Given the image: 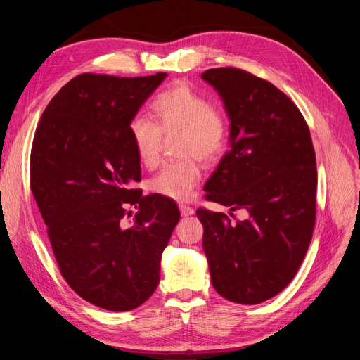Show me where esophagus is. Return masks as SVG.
I'll use <instances>...</instances> for the list:
<instances>
[{"label": "esophagus", "mask_w": 360, "mask_h": 360, "mask_svg": "<svg viewBox=\"0 0 360 360\" xmlns=\"http://www.w3.org/2000/svg\"><path fill=\"white\" fill-rule=\"evenodd\" d=\"M180 213H181V216H191V214L195 213V210L192 209V207H189L186 204H181L180 205Z\"/></svg>", "instance_id": "obj_1"}]
</instances>
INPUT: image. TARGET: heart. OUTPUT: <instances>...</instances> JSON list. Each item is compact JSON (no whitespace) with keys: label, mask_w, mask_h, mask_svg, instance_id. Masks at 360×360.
I'll return each mask as SVG.
<instances>
[{"label":"heart","mask_w":360,"mask_h":360,"mask_svg":"<svg viewBox=\"0 0 360 360\" xmlns=\"http://www.w3.org/2000/svg\"><path fill=\"white\" fill-rule=\"evenodd\" d=\"M156 123L136 115L129 123V139L139 163L155 168L160 159L163 135H180L179 155L184 159L168 163L150 180V191L163 198L191 200L201 179L197 156L202 162L219 158L228 143L226 115L188 84H174L151 102Z\"/></svg>","instance_id":"heart-1"}]
</instances>
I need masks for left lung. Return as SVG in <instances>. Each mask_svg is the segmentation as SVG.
I'll return each mask as SVG.
<instances>
[{"label":"left lung","mask_w":360,"mask_h":360,"mask_svg":"<svg viewBox=\"0 0 360 360\" xmlns=\"http://www.w3.org/2000/svg\"><path fill=\"white\" fill-rule=\"evenodd\" d=\"M230 117V150L207 180L209 201L245 221L198 209L212 284L234 303L276 296L296 276L315 225V151L299 108L274 84L236 68L205 70ZM233 216V213H231Z\"/></svg>","instance_id":"8db88e82"}]
</instances>
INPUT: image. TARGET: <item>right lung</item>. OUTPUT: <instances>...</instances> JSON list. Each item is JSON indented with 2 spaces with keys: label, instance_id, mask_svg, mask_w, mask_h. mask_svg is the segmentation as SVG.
Returning a JSON list of instances; mask_svg holds the SVG:
<instances>
[{
  "label": "right lung",
  "instance_id": "right-lung-1",
  "mask_svg": "<svg viewBox=\"0 0 360 360\" xmlns=\"http://www.w3.org/2000/svg\"><path fill=\"white\" fill-rule=\"evenodd\" d=\"M165 78L78 75L52 97L32 139L30 186L61 275L108 311L135 309L155 292L180 219L172 200L135 189L141 167L129 139L130 120Z\"/></svg>",
  "mask_w": 360,
  "mask_h": 360
}]
</instances>
